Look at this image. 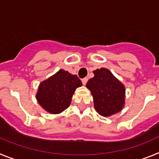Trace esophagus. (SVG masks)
<instances>
[{
	"instance_id": "obj_1",
	"label": "esophagus",
	"mask_w": 159,
	"mask_h": 159,
	"mask_svg": "<svg viewBox=\"0 0 159 159\" xmlns=\"http://www.w3.org/2000/svg\"><path fill=\"white\" fill-rule=\"evenodd\" d=\"M88 78H84V79H83V80H82L83 84H84V85H85V84H87V82H88Z\"/></svg>"
}]
</instances>
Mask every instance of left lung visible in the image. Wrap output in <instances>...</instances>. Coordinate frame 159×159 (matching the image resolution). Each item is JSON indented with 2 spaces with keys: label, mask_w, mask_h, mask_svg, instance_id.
<instances>
[{
  "label": "left lung",
  "mask_w": 159,
  "mask_h": 159,
  "mask_svg": "<svg viewBox=\"0 0 159 159\" xmlns=\"http://www.w3.org/2000/svg\"><path fill=\"white\" fill-rule=\"evenodd\" d=\"M94 77L86 87L93 96L94 106L98 113L107 117L123 109L125 102V87L107 68L96 69Z\"/></svg>",
  "instance_id": "1"
}]
</instances>
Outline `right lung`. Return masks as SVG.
Returning <instances> with one entry per match:
<instances>
[{
  "label": "right lung",
  "instance_id": "1",
  "mask_svg": "<svg viewBox=\"0 0 159 159\" xmlns=\"http://www.w3.org/2000/svg\"><path fill=\"white\" fill-rule=\"evenodd\" d=\"M82 82L75 75L61 69L40 83L36 99L39 104L51 114H60L69 107L75 89Z\"/></svg>",
  "mask_w": 159,
  "mask_h": 159
}]
</instances>
